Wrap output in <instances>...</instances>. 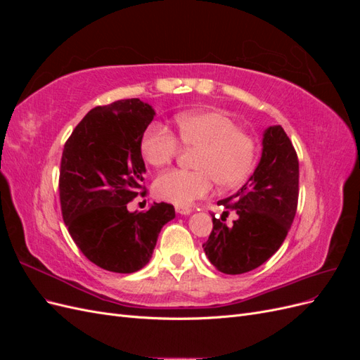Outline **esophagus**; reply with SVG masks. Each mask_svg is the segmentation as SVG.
Wrapping results in <instances>:
<instances>
[{
	"label": "esophagus",
	"mask_w": 360,
	"mask_h": 360,
	"mask_svg": "<svg viewBox=\"0 0 360 360\" xmlns=\"http://www.w3.org/2000/svg\"><path fill=\"white\" fill-rule=\"evenodd\" d=\"M176 212L179 213V214H191L192 213V209H189V207H186V205H176Z\"/></svg>",
	"instance_id": "1"
}]
</instances>
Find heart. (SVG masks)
<instances>
[{
    "mask_svg": "<svg viewBox=\"0 0 360 360\" xmlns=\"http://www.w3.org/2000/svg\"><path fill=\"white\" fill-rule=\"evenodd\" d=\"M183 146L197 148L195 171L171 169L155 181L159 198L188 205L210 192L213 181L221 188L242 184L257 160V141L243 132L233 118L216 111L184 112L176 117ZM180 143L171 130L151 123L141 139V153L151 167H165L177 156Z\"/></svg>",
    "mask_w": 360,
    "mask_h": 360,
    "instance_id": "1",
    "label": "heart"
}]
</instances>
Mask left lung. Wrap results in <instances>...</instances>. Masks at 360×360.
I'll list each match as a JSON object with an SVG mask.
<instances>
[{
  "instance_id": "obj_1",
  "label": "left lung",
  "mask_w": 360,
  "mask_h": 360,
  "mask_svg": "<svg viewBox=\"0 0 360 360\" xmlns=\"http://www.w3.org/2000/svg\"><path fill=\"white\" fill-rule=\"evenodd\" d=\"M299 160L279 124L263 134V151L252 176L231 197L217 201L237 213L231 226L213 216V230L202 248L210 263L226 275L259 267L285 240L297 210Z\"/></svg>"
}]
</instances>
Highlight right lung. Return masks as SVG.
Wrapping results in <instances>:
<instances>
[{"label":"right lung","instance_id":"add662e5","mask_svg":"<svg viewBox=\"0 0 360 360\" xmlns=\"http://www.w3.org/2000/svg\"><path fill=\"white\" fill-rule=\"evenodd\" d=\"M155 115L153 106L139 99L97 106L75 127L63 150V219L81 252L115 274L143 269L162 226L176 217L167 202H153L147 212L127 210V202L143 191L141 139Z\"/></svg>","mask_w":360,"mask_h":360}]
</instances>
